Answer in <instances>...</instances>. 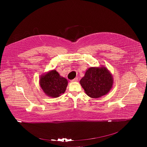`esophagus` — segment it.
<instances>
[{
    "instance_id": "esophagus-1",
    "label": "esophagus",
    "mask_w": 147,
    "mask_h": 147,
    "mask_svg": "<svg viewBox=\"0 0 147 147\" xmlns=\"http://www.w3.org/2000/svg\"><path fill=\"white\" fill-rule=\"evenodd\" d=\"M78 78H76L74 79L71 80L70 82H78Z\"/></svg>"
}]
</instances>
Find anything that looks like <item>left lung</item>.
<instances>
[{"mask_svg":"<svg viewBox=\"0 0 147 147\" xmlns=\"http://www.w3.org/2000/svg\"><path fill=\"white\" fill-rule=\"evenodd\" d=\"M80 83L89 96L98 98L110 91L113 80L111 74L105 67H90L86 71Z\"/></svg>","mask_w":147,"mask_h":147,"instance_id":"1","label":"left lung"}]
</instances>
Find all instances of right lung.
Instances as JSON below:
<instances>
[{
    "instance_id": "1",
    "label": "right lung",
    "mask_w": 147,
    "mask_h": 147,
    "mask_svg": "<svg viewBox=\"0 0 147 147\" xmlns=\"http://www.w3.org/2000/svg\"><path fill=\"white\" fill-rule=\"evenodd\" d=\"M40 84L47 96L58 98L65 91L68 81L64 77L60 76L56 70H52L41 77Z\"/></svg>"
}]
</instances>
